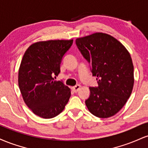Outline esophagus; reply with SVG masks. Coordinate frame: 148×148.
Returning a JSON list of instances; mask_svg holds the SVG:
<instances>
[{
    "label": "esophagus",
    "mask_w": 148,
    "mask_h": 148,
    "mask_svg": "<svg viewBox=\"0 0 148 148\" xmlns=\"http://www.w3.org/2000/svg\"><path fill=\"white\" fill-rule=\"evenodd\" d=\"M80 88H81V86H80L79 84H77V85H76L75 86H74V87L72 88V90H73V91L74 92H77L79 90Z\"/></svg>",
    "instance_id": "obj_1"
}]
</instances>
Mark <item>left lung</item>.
<instances>
[{
  "label": "left lung",
  "instance_id": "obj_1",
  "mask_svg": "<svg viewBox=\"0 0 148 148\" xmlns=\"http://www.w3.org/2000/svg\"><path fill=\"white\" fill-rule=\"evenodd\" d=\"M76 45L91 64L97 87H90L86 106L95 116L107 118L125 106L134 86V65L130 53L116 39L96 33L77 38Z\"/></svg>",
  "mask_w": 148,
  "mask_h": 148
}]
</instances>
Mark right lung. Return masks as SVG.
<instances>
[{
	"label": "right lung",
	"mask_w": 148,
	"mask_h": 148,
	"mask_svg": "<svg viewBox=\"0 0 148 148\" xmlns=\"http://www.w3.org/2000/svg\"><path fill=\"white\" fill-rule=\"evenodd\" d=\"M72 43L73 40L36 42L22 58L18 77L20 91L25 104L42 118L60 114L70 97L68 86L53 77L60 72L61 62Z\"/></svg>",
	"instance_id": "1"
}]
</instances>
